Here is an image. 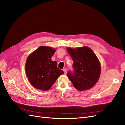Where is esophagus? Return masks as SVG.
I'll return each mask as SVG.
<instances>
[{
    "label": "esophagus",
    "mask_w": 125,
    "mask_h": 125,
    "mask_svg": "<svg viewBox=\"0 0 125 125\" xmlns=\"http://www.w3.org/2000/svg\"><path fill=\"white\" fill-rule=\"evenodd\" d=\"M63 71H64V73L65 74H67V69H66L65 68H64V69H63Z\"/></svg>",
    "instance_id": "esophagus-1"
}]
</instances>
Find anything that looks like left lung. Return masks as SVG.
I'll use <instances>...</instances> for the list:
<instances>
[{
    "label": "left lung",
    "mask_w": 125,
    "mask_h": 125,
    "mask_svg": "<svg viewBox=\"0 0 125 125\" xmlns=\"http://www.w3.org/2000/svg\"><path fill=\"white\" fill-rule=\"evenodd\" d=\"M73 61V72L69 71L67 76L79 91L91 89L97 83L100 75L99 61L94 52L87 47L75 49L67 48Z\"/></svg>",
    "instance_id": "obj_1"
}]
</instances>
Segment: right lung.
I'll list each match as a JSON object with an SVG mask.
<instances>
[{
  "mask_svg": "<svg viewBox=\"0 0 125 125\" xmlns=\"http://www.w3.org/2000/svg\"><path fill=\"white\" fill-rule=\"evenodd\" d=\"M56 50L40 46L28 57L26 73L30 83L36 89L47 91L51 87L64 71L57 68V62L51 57Z\"/></svg>",
  "mask_w": 125,
  "mask_h": 125,
  "instance_id": "add662e5",
  "label": "right lung"
}]
</instances>
